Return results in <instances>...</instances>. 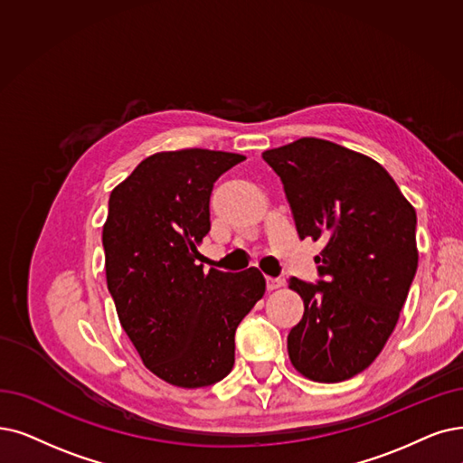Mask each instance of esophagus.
Wrapping results in <instances>:
<instances>
[{
	"label": "esophagus",
	"instance_id": "34e87169",
	"mask_svg": "<svg viewBox=\"0 0 463 463\" xmlns=\"http://www.w3.org/2000/svg\"><path fill=\"white\" fill-rule=\"evenodd\" d=\"M266 287H268V290H275V288L283 287V281H281V279H273V277H268V279H266Z\"/></svg>",
	"mask_w": 463,
	"mask_h": 463
}]
</instances>
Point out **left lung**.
<instances>
[{"label": "left lung", "mask_w": 463, "mask_h": 463, "mask_svg": "<svg viewBox=\"0 0 463 463\" xmlns=\"http://www.w3.org/2000/svg\"><path fill=\"white\" fill-rule=\"evenodd\" d=\"M279 175L300 239L325 243L317 285L288 288L304 317L287 338L302 376L336 383L380 355L399 321L418 268L416 211L378 161L323 138L262 154Z\"/></svg>", "instance_id": "left-lung-1"}]
</instances>
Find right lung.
I'll use <instances>...</instances> for the list:
<instances>
[{
	"label": "right lung",
	"instance_id": "add662e5",
	"mask_svg": "<svg viewBox=\"0 0 463 463\" xmlns=\"http://www.w3.org/2000/svg\"><path fill=\"white\" fill-rule=\"evenodd\" d=\"M241 161L201 147L159 152L109 194L102 245L119 323L150 373L188 390L230 374L235 330L266 292L256 268L195 264L214 182Z\"/></svg>",
	"mask_w": 463,
	"mask_h": 463
}]
</instances>
